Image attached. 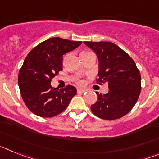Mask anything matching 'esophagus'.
<instances>
[{
    "label": "esophagus",
    "instance_id": "esophagus-1",
    "mask_svg": "<svg viewBox=\"0 0 159 159\" xmlns=\"http://www.w3.org/2000/svg\"><path fill=\"white\" fill-rule=\"evenodd\" d=\"M85 92H86L85 90L81 89V88H78V89H77V92H78V93H84Z\"/></svg>",
    "mask_w": 159,
    "mask_h": 159
}]
</instances>
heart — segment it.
I'll list each match as a JSON object with an SVG mask.
<instances>
[{
  "instance_id": "1",
  "label": "heart",
  "mask_w": 159,
  "mask_h": 159,
  "mask_svg": "<svg viewBox=\"0 0 159 159\" xmlns=\"http://www.w3.org/2000/svg\"><path fill=\"white\" fill-rule=\"evenodd\" d=\"M78 84H80V85H82V84H83V81H79Z\"/></svg>"
}]
</instances>
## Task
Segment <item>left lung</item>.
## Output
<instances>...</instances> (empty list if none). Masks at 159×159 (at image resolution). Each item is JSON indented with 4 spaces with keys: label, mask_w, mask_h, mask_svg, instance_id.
Returning a JSON list of instances; mask_svg holds the SVG:
<instances>
[{
    "label": "left lung",
    "mask_w": 159,
    "mask_h": 159,
    "mask_svg": "<svg viewBox=\"0 0 159 159\" xmlns=\"http://www.w3.org/2000/svg\"><path fill=\"white\" fill-rule=\"evenodd\" d=\"M95 52L99 61L98 83H107L109 92L97 93L91 106L92 113L106 120L127 115L135 105L141 92V75L131 57L111 42H84Z\"/></svg>",
    "instance_id": "left-lung-1"
}]
</instances>
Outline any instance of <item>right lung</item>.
Listing matches in <instances>:
<instances>
[{"label":"right lung","mask_w":159,"mask_h":159,"mask_svg":"<svg viewBox=\"0 0 159 159\" xmlns=\"http://www.w3.org/2000/svg\"><path fill=\"white\" fill-rule=\"evenodd\" d=\"M60 37L49 38L32 49L18 75L22 99L29 110L40 117L56 116L65 110L76 88L67 85L63 89L51 86V80L63 70V57L80 45Z\"/></svg>","instance_id":"add662e5"}]
</instances>
